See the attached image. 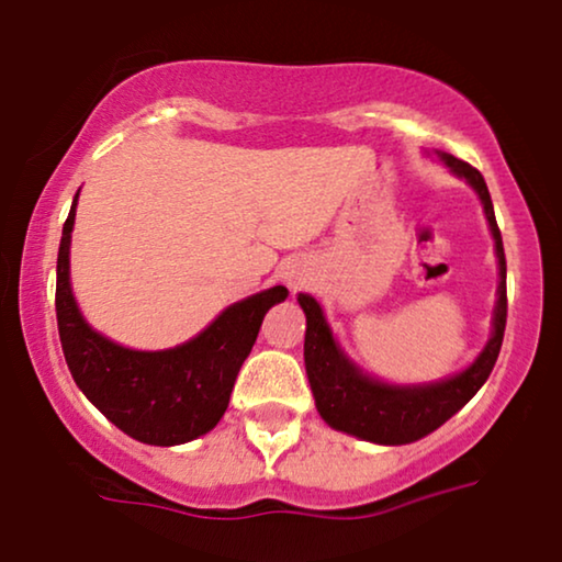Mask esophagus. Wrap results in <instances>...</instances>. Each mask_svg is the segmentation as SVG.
<instances>
[{
	"label": "esophagus",
	"instance_id": "34e87169",
	"mask_svg": "<svg viewBox=\"0 0 562 562\" xmlns=\"http://www.w3.org/2000/svg\"><path fill=\"white\" fill-rule=\"evenodd\" d=\"M282 280H285V285L290 290H301L305 288V282H308V269L303 265H288L285 272H282Z\"/></svg>",
	"mask_w": 562,
	"mask_h": 562
}]
</instances>
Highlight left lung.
<instances>
[{
  "mask_svg": "<svg viewBox=\"0 0 562 562\" xmlns=\"http://www.w3.org/2000/svg\"><path fill=\"white\" fill-rule=\"evenodd\" d=\"M438 158L457 173L459 179L477 191L485 207V217L490 223L495 238V254H498L501 267V285H498V303H495L493 316V337L480 352V358L451 379L425 383V386H389L360 373L350 360L345 358L337 342H334L329 324L322 314V305L314 297L301 293V303L305 314V373H308L311 392H314L316 409L334 430L350 432L363 440L383 446H402L420 440L436 428H440L449 417L464 407L474 394L480 392L482 383L487 381L498 360L503 331H506L508 316V297H506V254H503V238L495 223L493 199H490L487 183L482 179L477 168L470 162L453 158L449 153H438Z\"/></svg>",
  "mask_w": 562,
  "mask_h": 562,
  "instance_id": "1",
  "label": "left lung"
}]
</instances>
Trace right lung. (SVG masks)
I'll return each instance as SVG.
<instances>
[{"instance_id": "right-lung-1", "label": "right lung", "mask_w": 562, "mask_h": 562, "mask_svg": "<svg viewBox=\"0 0 562 562\" xmlns=\"http://www.w3.org/2000/svg\"><path fill=\"white\" fill-rule=\"evenodd\" d=\"M77 194L56 259V324L69 373L119 430L142 443L179 446L204 436L228 409L233 383L257 342L265 314L285 301L288 288L274 285L233 303L202 334L173 350L142 352L111 342L85 322L69 288Z\"/></svg>"}]
</instances>
